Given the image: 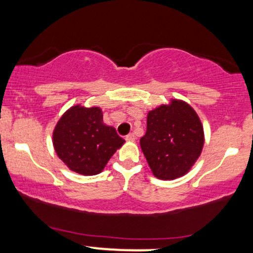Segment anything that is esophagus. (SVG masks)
<instances>
[{
    "mask_svg": "<svg viewBox=\"0 0 253 253\" xmlns=\"http://www.w3.org/2000/svg\"><path fill=\"white\" fill-rule=\"evenodd\" d=\"M126 140H127V141H134V140H135L134 133H130V134L127 135V136H126Z\"/></svg>",
    "mask_w": 253,
    "mask_h": 253,
    "instance_id": "34e87169",
    "label": "esophagus"
}]
</instances>
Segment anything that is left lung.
<instances>
[{
  "mask_svg": "<svg viewBox=\"0 0 253 253\" xmlns=\"http://www.w3.org/2000/svg\"><path fill=\"white\" fill-rule=\"evenodd\" d=\"M205 133L191 106L172 98L147 114L146 133L140 146L152 173L170 181L189 172L201 155Z\"/></svg>",
  "mask_w": 253,
  "mask_h": 253,
  "instance_id": "obj_1",
  "label": "left lung"
}]
</instances>
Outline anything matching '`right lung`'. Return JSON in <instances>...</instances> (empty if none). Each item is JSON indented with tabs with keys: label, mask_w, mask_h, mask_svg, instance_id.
Wrapping results in <instances>:
<instances>
[{
	"label": "right lung",
	"mask_w": 253,
	"mask_h": 253,
	"mask_svg": "<svg viewBox=\"0 0 253 253\" xmlns=\"http://www.w3.org/2000/svg\"><path fill=\"white\" fill-rule=\"evenodd\" d=\"M57 156L71 171L84 176L97 175L125 140L114 127L103 124L100 107L76 104L59 119L53 129Z\"/></svg>",
	"instance_id": "right-lung-1"
}]
</instances>
